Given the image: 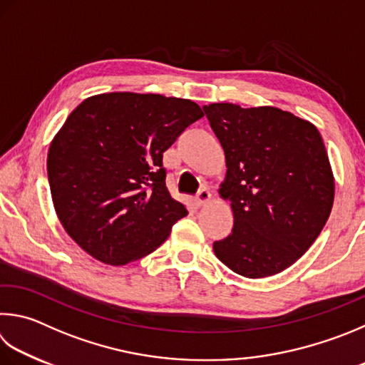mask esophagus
Returning <instances> with one entry per match:
<instances>
[{
    "label": "esophagus",
    "instance_id": "34e87169",
    "mask_svg": "<svg viewBox=\"0 0 365 365\" xmlns=\"http://www.w3.org/2000/svg\"><path fill=\"white\" fill-rule=\"evenodd\" d=\"M210 191L207 190V188H202L200 193L196 195V204L200 205V207H202V205H205V204H209L210 202Z\"/></svg>",
    "mask_w": 365,
    "mask_h": 365
}]
</instances>
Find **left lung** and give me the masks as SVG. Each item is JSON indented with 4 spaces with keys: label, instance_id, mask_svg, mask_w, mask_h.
Instances as JSON below:
<instances>
[{
    "label": "left lung",
    "instance_id": "1",
    "mask_svg": "<svg viewBox=\"0 0 365 365\" xmlns=\"http://www.w3.org/2000/svg\"><path fill=\"white\" fill-rule=\"evenodd\" d=\"M222 143L227 175L218 193L235 227L214 242L218 260L250 279L294 264L326 225L335 178L314 124L276 107H202Z\"/></svg>",
    "mask_w": 365,
    "mask_h": 365
}]
</instances>
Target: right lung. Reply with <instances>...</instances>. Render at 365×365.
<instances>
[{
    "label": "right lung",
    "instance_id": "add662e5",
    "mask_svg": "<svg viewBox=\"0 0 365 365\" xmlns=\"http://www.w3.org/2000/svg\"><path fill=\"white\" fill-rule=\"evenodd\" d=\"M204 116L188 98L108 92L71 111L48 151L56 214L68 236L111 267L151 254L188 214L165 187L163 153Z\"/></svg>",
    "mask_w": 365,
    "mask_h": 365
}]
</instances>
